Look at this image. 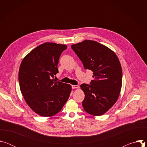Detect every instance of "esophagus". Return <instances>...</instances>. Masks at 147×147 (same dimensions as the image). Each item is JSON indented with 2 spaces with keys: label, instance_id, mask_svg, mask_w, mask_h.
Returning <instances> with one entry per match:
<instances>
[{
  "label": "esophagus",
  "instance_id": "1",
  "mask_svg": "<svg viewBox=\"0 0 147 147\" xmlns=\"http://www.w3.org/2000/svg\"><path fill=\"white\" fill-rule=\"evenodd\" d=\"M71 87H72V88L73 89H75V88H78V87H79V86H74V85H72L71 86Z\"/></svg>",
  "mask_w": 147,
  "mask_h": 147
}]
</instances>
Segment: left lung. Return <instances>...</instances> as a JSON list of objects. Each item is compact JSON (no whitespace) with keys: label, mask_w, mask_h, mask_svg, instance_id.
Segmentation results:
<instances>
[{"label":"left lung","mask_w":147,"mask_h":147,"mask_svg":"<svg viewBox=\"0 0 147 147\" xmlns=\"http://www.w3.org/2000/svg\"><path fill=\"white\" fill-rule=\"evenodd\" d=\"M71 49L84 67L93 72L90 84H82L85 94L84 109L93 116L106 113L117 101L122 85V70L115 53L96 41L85 40L72 45Z\"/></svg>","instance_id":"left-lung-1"}]
</instances>
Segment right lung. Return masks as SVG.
<instances>
[{
    "instance_id": "add662e5",
    "label": "right lung",
    "mask_w": 147,
    "mask_h": 147,
    "mask_svg": "<svg viewBox=\"0 0 147 147\" xmlns=\"http://www.w3.org/2000/svg\"><path fill=\"white\" fill-rule=\"evenodd\" d=\"M67 48L65 45L44 43L32 50L21 63L18 71L21 92L28 105L40 116L55 115L69 98L71 86L53 80L59 72L60 56Z\"/></svg>"
}]
</instances>
